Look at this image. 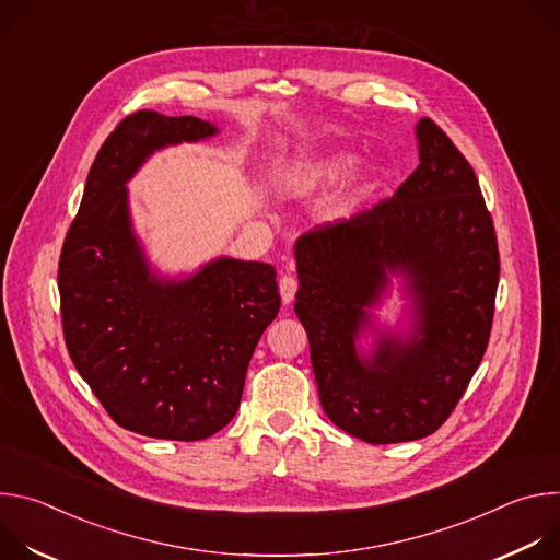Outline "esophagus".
I'll use <instances>...</instances> for the list:
<instances>
[{"label":"esophagus","mask_w":560,"mask_h":560,"mask_svg":"<svg viewBox=\"0 0 560 560\" xmlns=\"http://www.w3.org/2000/svg\"><path fill=\"white\" fill-rule=\"evenodd\" d=\"M296 288H299V283H296L294 277L283 275V277L279 279V292H281V301H283L285 305L292 303V299H294V294H296Z\"/></svg>","instance_id":"34e87169"}]
</instances>
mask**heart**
<instances>
[{"instance_id": "b5f03b06", "label": "heart", "mask_w": 560, "mask_h": 560, "mask_svg": "<svg viewBox=\"0 0 560 560\" xmlns=\"http://www.w3.org/2000/svg\"><path fill=\"white\" fill-rule=\"evenodd\" d=\"M354 150H330L303 159V162L290 166L281 179V188L290 197H310L314 192H322L335 184H339L357 164ZM378 166L376 164H363L359 171L352 173L348 186L341 190V195L330 206L332 217H346L352 212V208L365 197L370 190V184L376 179Z\"/></svg>"}]
</instances>
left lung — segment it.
<instances>
[{
  "mask_svg": "<svg viewBox=\"0 0 560 560\" xmlns=\"http://www.w3.org/2000/svg\"><path fill=\"white\" fill-rule=\"evenodd\" d=\"M419 166L392 199L324 223L294 246V312L318 398L343 432L374 445L436 432L481 363L499 288L492 217L467 159L428 117ZM392 276L411 299L409 328L375 326ZM370 334L365 353L358 341Z\"/></svg>",
  "mask_w": 560,
  "mask_h": 560,
  "instance_id": "left-lung-1",
  "label": "left lung"
}]
</instances>
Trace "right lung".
Masks as SVG:
<instances>
[{
  "instance_id": "obj_1",
  "label": "right lung",
  "mask_w": 560,
  "mask_h": 560,
  "mask_svg": "<svg viewBox=\"0 0 560 560\" xmlns=\"http://www.w3.org/2000/svg\"><path fill=\"white\" fill-rule=\"evenodd\" d=\"M217 132L190 115H128L100 148L61 248L68 354L110 419L150 439L201 441L232 421L281 305L270 264L217 257L164 277L132 228L126 184L148 156Z\"/></svg>"
}]
</instances>
